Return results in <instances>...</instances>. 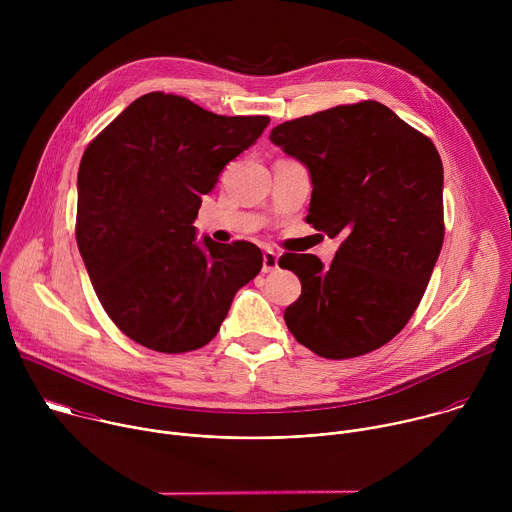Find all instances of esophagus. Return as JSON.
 I'll return each instance as SVG.
<instances>
[{
    "label": "esophagus",
    "instance_id": "1",
    "mask_svg": "<svg viewBox=\"0 0 512 512\" xmlns=\"http://www.w3.org/2000/svg\"><path fill=\"white\" fill-rule=\"evenodd\" d=\"M279 269V257L275 251H265L263 253V273H271Z\"/></svg>",
    "mask_w": 512,
    "mask_h": 512
}]
</instances>
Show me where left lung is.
I'll return each mask as SVG.
<instances>
[{
  "instance_id": "left-lung-1",
  "label": "left lung",
  "mask_w": 512,
  "mask_h": 512,
  "mask_svg": "<svg viewBox=\"0 0 512 512\" xmlns=\"http://www.w3.org/2000/svg\"><path fill=\"white\" fill-rule=\"evenodd\" d=\"M269 139L308 166L306 223L342 243L324 267L283 253L302 281L283 318L322 358L342 360L393 340L417 310L444 245V166L433 141L377 101L285 121Z\"/></svg>"
}]
</instances>
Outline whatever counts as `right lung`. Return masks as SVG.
Returning <instances> with one entry per match:
<instances>
[{"instance_id":"1","label":"right lung","mask_w":512,"mask_h":512,"mask_svg":"<svg viewBox=\"0 0 512 512\" xmlns=\"http://www.w3.org/2000/svg\"><path fill=\"white\" fill-rule=\"evenodd\" d=\"M267 123V115H216L156 91L87 145L77 245L101 306L133 342L166 354L206 346L261 271L257 245L196 243L192 223L218 174Z\"/></svg>"}]
</instances>
